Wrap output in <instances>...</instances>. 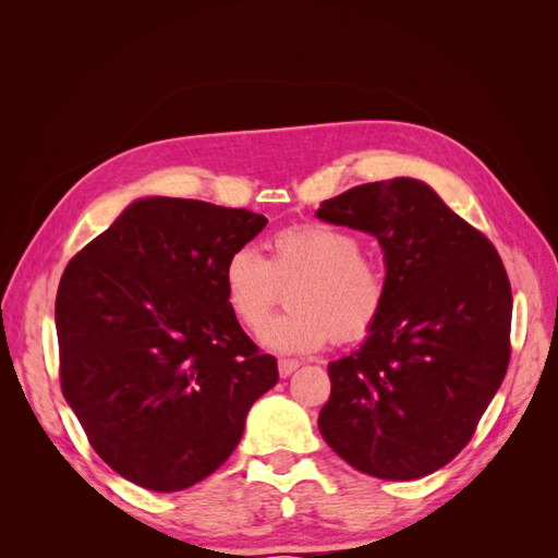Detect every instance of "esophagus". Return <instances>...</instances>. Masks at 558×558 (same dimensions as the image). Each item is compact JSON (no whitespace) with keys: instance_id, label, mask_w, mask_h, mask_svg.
<instances>
[{"instance_id":"esophagus-1","label":"esophagus","mask_w":558,"mask_h":558,"mask_svg":"<svg viewBox=\"0 0 558 558\" xmlns=\"http://www.w3.org/2000/svg\"><path fill=\"white\" fill-rule=\"evenodd\" d=\"M298 367H300V361L281 359V361H279V375H281V377H291Z\"/></svg>"}]
</instances>
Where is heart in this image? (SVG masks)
Masks as SVG:
<instances>
[{
  "instance_id": "b5f03b06",
  "label": "heart",
  "mask_w": 558,
  "mask_h": 558,
  "mask_svg": "<svg viewBox=\"0 0 558 558\" xmlns=\"http://www.w3.org/2000/svg\"><path fill=\"white\" fill-rule=\"evenodd\" d=\"M293 278L294 310L266 325L280 283ZM223 289L234 318L258 330L279 353H310L335 342H356L373 332L386 307L384 265L361 251L356 234L328 223H300L269 240V258L251 246L234 248L223 265Z\"/></svg>"
}]
</instances>
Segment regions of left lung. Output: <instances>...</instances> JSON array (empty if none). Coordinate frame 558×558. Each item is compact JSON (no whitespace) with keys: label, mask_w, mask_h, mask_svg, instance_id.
I'll return each instance as SVG.
<instances>
[{"label":"left lung","mask_w":558,"mask_h":558,"mask_svg":"<svg viewBox=\"0 0 558 558\" xmlns=\"http://www.w3.org/2000/svg\"><path fill=\"white\" fill-rule=\"evenodd\" d=\"M316 216L375 234L388 279L363 347L328 365L318 430L365 475L426 477L470 442L508 373V272L496 246L424 181L363 183L320 202Z\"/></svg>","instance_id":"1"}]
</instances>
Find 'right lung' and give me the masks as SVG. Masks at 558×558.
Wrapping results in <instances>:
<instances>
[{"label":"right lung","instance_id":"right-lung-1","mask_svg":"<svg viewBox=\"0 0 558 558\" xmlns=\"http://www.w3.org/2000/svg\"><path fill=\"white\" fill-rule=\"evenodd\" d=\"M265 223L248 209L146 197L64 267V400L99 459L148 492H181L221 468L279 379L223 289L228 256Z\"/></svg>","mask_w":558,"mask_h":558}]
</instances>
